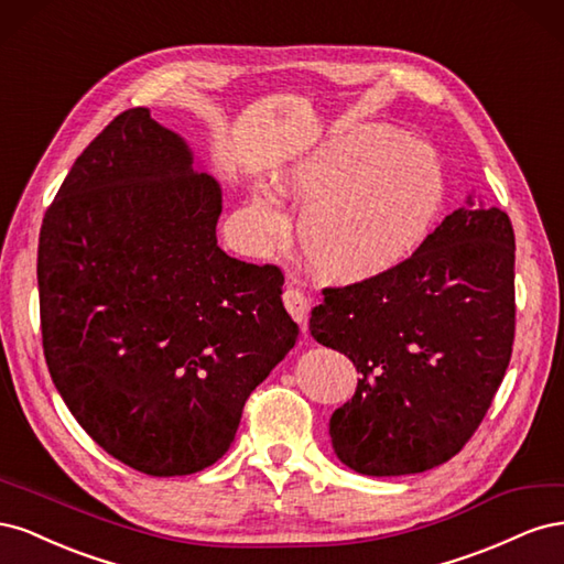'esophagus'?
<instances>
[{"instance_id": "1", "label": "esophagus", "mask_w": 564, "mask_h": 564, "mask_svg": "<svg viewBox=\"0 0 564 564\" xmlns=\"http://www.w3.org/2000/svg\"><path fill=\"white\" fill-rule=\"evenodd\" d=\"M282 301H284V308L289 311V315H292L305 329V319H308V311H311L308 299H305L303 292H299V289L286 286L284 294H282Z\"/></svg>"}]
</instances>
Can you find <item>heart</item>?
I'll return each mask as SVG.
<instances>
[{
	"label": "heart",
	"mask_w": 564,
	"mask_h": 564,
	"mask_svg": "<svg viewBox=\"0 0 564 564\" xmlns=\"http://www.w3.org/2000/svg\"><path fill=\"white\" fill-rule=\"evenodd\" d=\"M286 183L308 202L299 220L303 253L340 278L373 275L406 259L447 197L437 152L421 141H400L383 124L352 129L294 169ZM247 224L259 249L275 247L284 230L268 197L251 202Z\"/></svg>",
	"instance_id": "heart-1"
}]
</instances>
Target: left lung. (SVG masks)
<instances>
[{"instance_id":"obj_1","label":"left lung","mask_w":564,"mask_h":564,"mask_svg":"<svg viewBox=\"0 0 564 564\" xmlns=\"http://www.w3.org/2000/svg\"><path fill=\"white\" fill-rule=\"evenodd\" d=\"M311 334L362 379L329 421L336 456L362 475H409L466 447L503 381L516 338V235L468 202L379 275L324 286Z\"/></svg>"}]
</instances>
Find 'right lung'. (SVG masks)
<instances>
[{
	"instance_id": "1",
	"label": "right lung",
	"mask_w": 564,
	"mask_h": 564,
	"mask_svg": "<svg viewBox=\"0 0 564 564\" xmlns=\"http://www.w3.org/2000/svg\"><path fill=\"white\" fill-rule=\"evenodd\" d=\"M220 185L145 108L84 148L42 220V346L87 435L124 466L191 475L235 440L299 324L278 265L216 240Z\"/></svg>"
}]
</instances>
